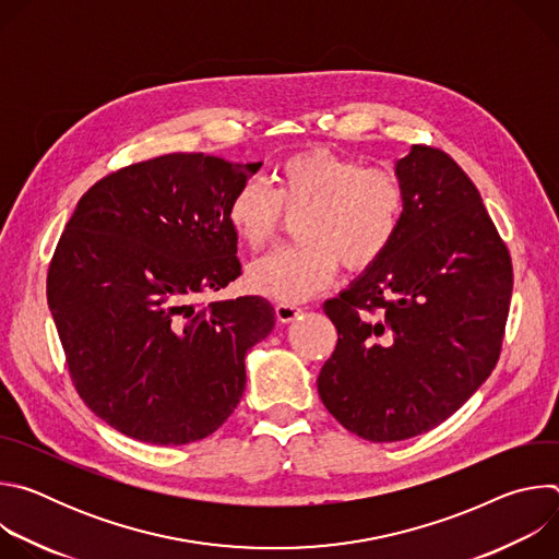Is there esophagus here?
I'll list each match as a JSON object with an SVG mask.
<instances>
[{
	"mask_svg": "<svg viewBox=\"0 0 559 559\" xmlns=\"http://www.w3.org/2000/svg\"><path fill=\"white\" fill-rule=\"evenodd\" d=\"M298 313H302V309L294 302H278L276 305V318L281 323H292L294 318H298Z\"/></svg>",
	"mask_w": 559,
	"mask_h": 559,
	"instance_id": "obj_1",
	"label": "esophagus"
}]
</instances>
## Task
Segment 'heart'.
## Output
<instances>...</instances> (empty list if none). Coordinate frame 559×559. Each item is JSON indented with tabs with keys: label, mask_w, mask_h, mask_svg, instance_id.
<instances>
[{
	"label": "heart",
	"mask_w": 559,
	"mask_h": 559,
	"mask_svg": "<svg viewBox=\"0 0 559 559\" xmlns=\"http://www.w3.org/2000/svg\"><path fill=\"white\" fill-rule=\"evenodd\" d=\"M274 190L250 179L227 205V223L250 250H263L285 214L296 216V246L278 248L248 267L252 289L276 300H302L325 287L338 263L347 272L373 267L401 231L407 190L395 170L309 147L274 168Z\"/></svg>",
	"instance_id": "b5f03b06"
}]
</instances>
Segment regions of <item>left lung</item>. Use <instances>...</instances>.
Returning <instances> with one entry per match:
<instances>
[{"instance_id": "obj_1", "label": "left lung", "mask_w": 559, "mask_h": 559, "mask_svg": "<svg viewBox=\"0 0 559 559\" xmlns=\"http://www.w3.org/2000/svg\"><path fill=\"white\" fill-rule=\"evenodd\" d=\"M389 252L323 309L338 330L318 376L328 412L371 442L420 436L455 414L493 371L513 265L480 192L453 158L412 145Z\"/></svg>"}]
</instances>
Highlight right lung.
<instances>
[{
	"mask_svg": "<svg viewBox=\"0 0 559 559\" xmlns=\"http://www.w3.org/2000/svg\"><path fill=\"white\" fill-rule=\"evenodd\" d=\"M259 168L164 154L97 181L66 223L48 307L79 397L128 438L197 442L241 401L246 354L274 307L199 298L241 274L227 205Z\"/></svg>",
	"mask_w": 559,
	"mask_h": 559,
	"instance_id": "add662e5",
	"label": "right lung"
}]
</instances>
